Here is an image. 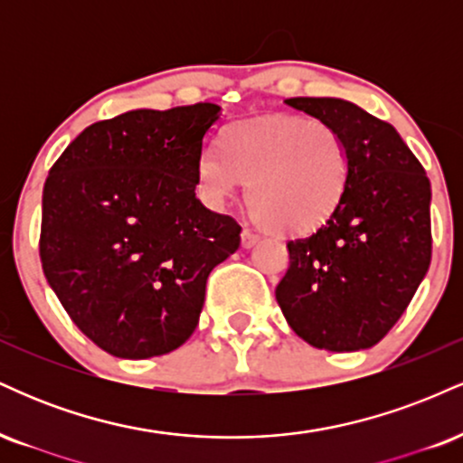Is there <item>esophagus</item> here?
I'll list each match as a JSON object with an SVG mask.
<instances>
[{
  "label": "esophagus",
  "instance_id": "esophagus-1",
  "mask_svg": "<svg viewBox=\"0 0 463 463\" xmlns=\"http://www.w3.org/2000/svg\"><path fill=\"white\" fill-rule=\"evenodd\" d=\"M259 239H261V237H259L257 232H252V231H248V228H243V232H241V246L243 248H252L254 243L259 241Z\"/></svg>",
  "mask_w": 463,
  "mask_h": 463
}]
</instances>
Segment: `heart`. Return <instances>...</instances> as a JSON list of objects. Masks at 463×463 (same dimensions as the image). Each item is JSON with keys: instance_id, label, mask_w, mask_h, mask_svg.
<instances>
[{"instance_id": "obj_1", "label": "heart", "mask_w": 463, "mask_h": 463, "mask_svg": "<svg viewBox=\"0 0 463 463\" xmlns=\"http://www.w3.org/2000/svg\"><path fill=\"white\" fill-rule=\"evenodd\" d=\"M246 184L252 220L279 235L320 228L342 202L348 152L322 119L265 115L228 128L224 150L206 143L198 156V187L211 204H224Z\"/></svg>"}]
</instances>
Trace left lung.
<instances>
[{
	"instance_id": "1",
	"label": "left lung",
	"mask_w": 463,
	"mask_h": 463,
	"mask_svg": "<svg viewBox=\"0 0 463 463\" xmlns=\"http://www.w3.org/2000/svg\"><path fill=\"white\" fill-rule=\"evenodd\" d=\"M326 121L348 152L342 202L309 237L287 241L276 287L287 324L316 348L374 346L398 322L431 263V183L387 121L339 98H291Z\"/></svg>"
}]
</instances>
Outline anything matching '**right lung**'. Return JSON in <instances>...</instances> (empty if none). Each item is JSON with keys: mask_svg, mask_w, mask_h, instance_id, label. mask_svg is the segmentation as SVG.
<instances>
[{"mask_svg": "<svg viewBox=\"0 0 463 463\" xmlns=\"http://www.w3.org/2000/svg\"><path fill=\"white\" fill-rule=\"evenodd\" d=\"M222 106L137 109L89 126L43 187L41 263L73 324L121 359L191 337L206 279L241 226L195 198L198 156Z\"/></svg>", "mask_w": 463, "mask_h": 463, "instance_id": "obj_1", "label": "right lung"}]
</instances>
